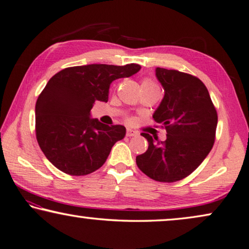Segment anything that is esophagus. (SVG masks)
Returning a JSON list of instances; mask_svg holds the SVG:
<instances>
[{"label": "esophagus", "mask_w": 249, "mask_h": 249, "mask_svg": "<svg viewBox=\"0 0 249 249\" xmlns=\"http://www.w3.org/2000/svg\"><path fill=\"white\" fill-rule=\"evenodd\" d=\"M138 134H139V133H138L137 131H134V130H131V129H128V130H127V137H129V138L137 137Z\"/></svg>", "instance_id": "esophagus-1"}]
</instances>
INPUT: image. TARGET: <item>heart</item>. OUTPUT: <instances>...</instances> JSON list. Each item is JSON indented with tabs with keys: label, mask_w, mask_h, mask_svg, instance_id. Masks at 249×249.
<instances>
[{
	"label": "heart",
	"mask_w": 249,
	"mask_h": 249,
	"mask_svg": "<svg viewBox=\"0 0 249 249\" xmlns=\"http://www.w3.org/2000/svg\"><path fill=\"white\" fill-rule=\"evenodd\" d=\"M144 85H155V83L153 81H151L150 78H145V80H143L142 82V86Z\"/></svg>",
	"instance_id": "1"
}]
</instances>
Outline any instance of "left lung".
<instances>
[{
    "instance_id": "obj_1",
    "label": "left lung",
    "mask_w": 249,
    "mask_h": 249,
    "mask_svg": "<svg viewBox=\"0 0 249 249\" xmlns=\"http://www.w3.org/2000/svg\"><path fill=\"white\" fill-rule=\"evenodd\" d=\"M165 95L153 118L166 129V140L141 133L149 142L137 165L152 179L174 182L189 176L215 140L217 113L206 85L198 77L177 70L156 68Z\"/></svg>"
}]
</instances>
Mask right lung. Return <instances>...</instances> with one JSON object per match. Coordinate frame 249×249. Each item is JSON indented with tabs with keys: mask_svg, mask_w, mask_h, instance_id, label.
Segmentation results:
<instances>
[{
	"mask_svg": "<svg viewBox=\"0 0 249 249\" xmlns=\"http://www.w3.org/2000/svg\"><path fill=\"white\" fill-rule=\"evenodd\" d=\"M141 65L89 64L52 76L36 103V138L43 154L61 172L84 176L106 162L111 147L125 136L124 125L89 117L96 100L108 102L109 86L140 71Z\"/></svg>",
	"mask_w": 249,
	"mask_h": 249,
	"instance_id": "add662e5",
	"label": "right lung"
}]
</instances>
